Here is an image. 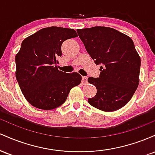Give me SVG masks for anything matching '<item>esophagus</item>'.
<instances>
[{
	"mask_svg": "<svg viewBox=\"0 0 155 155\" xmlns=\"http://www.w3.org/2000/svg\"><path fill=\"white\" fill-rule=\"evenodd\" d=\"M82 82L84 84L87 82V77H86V76H82Z\"/></svg>",
	"mask_w": 155,
	"mask_h": 155,
	"instance_id": "obj_1",
	"label": "esophagus"
}]
</instances>
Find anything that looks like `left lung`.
<instances>
[{"label": "left lung", "mask_w": 155, "mask_h": 155, "mask_svg": "<svg viewBox=\"0 0 155 155\" xmlns=\"http://www.w3.org/2000/svg\"><path fill=\"white\" fill-rule=\"evenodd\" d=\"M78 35L96 65L100 76L89 77L97 93L88 103L104 111H114L132 98L139 84L140 58L128 35L108 27L78 29Z\"/></svg>", "instance_id": "8db88e82"}]
</instances>
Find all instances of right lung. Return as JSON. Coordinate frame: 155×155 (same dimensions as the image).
<instances>
[{
    "mask_svg": "<svg viewBox=\"0 0 155 155\" xmlns=\"http://www.w3.org/2000/svg\"><path fill=\"white\" fill-rule=\"evenodd\" d=\"M77 36L74 29L53 26L23 40L15 56L16 79L23 95L33 106L43 110L59 107L70 90L81 83L78 73L67 74L56 65L64 41Z\"/></svg>",
    "mask_w": 155,
    "mask_h": 155,
    "instance_id": "1",
    "label": "right lung"
}]
</instances>
